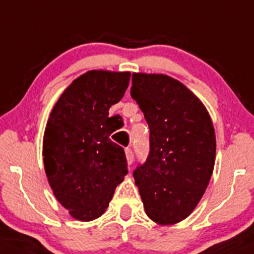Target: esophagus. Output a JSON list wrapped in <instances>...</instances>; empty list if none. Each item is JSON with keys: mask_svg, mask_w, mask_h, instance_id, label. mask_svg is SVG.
<instances>
[{"mask_svg": "<svg viewBox=\"0 0 254 254\" xmlns=\"http://www.w3.org/2000/svg\"><path fill=\"white\" fill-rule=\"evenodd\" d=\"M125 157H127V165H131L134 162V153H132L131 148H125Z\"/></svg>", "mask_w": 254, "mask_h": 254, "instance_id": "esophagus-1", "label": "esophagus"}]
</instances>
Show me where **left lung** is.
I'll use <instances>...</instances> for the list:
<instances>
[{"instance_id": "obj_1", "label": "left lung", "mask_w": 254, "mask_h": 254, "mask_svg": "<svg viewBox=\"0 0 254 254\" xmlns=\"http://www.w3.org/2000/svg\"><path fill=\"white\" fill-rule=\"evenodd\" d=\"M131 97L150 127V155L134 171L146 215L173 225L205 193L216 156L209 112L182 82L163 73H132Z\"/></svg>"}]
</instances>
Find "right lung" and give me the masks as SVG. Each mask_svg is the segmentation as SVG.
<instances>
[{
  "label": "right lung",
  "instance_id": "obj_1",
  "mask_svg": "<svg viewBox=\"0 0 254 254\" xmlns=\"http://www.w3.org/2000/svg\"><path fill=\"white\" fill-rule=\"evenodd\" d=\"M131 73L91 70L73 79L54 106L43 139L48 182L78 221L104 214L127 176L123 147L109 139V108L124 97Z\"/></svg>",
  "mask_w": 254,
  "mask_h": 254
}]
</instances>
